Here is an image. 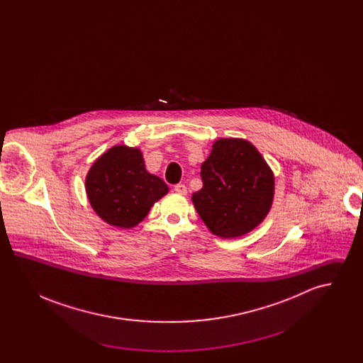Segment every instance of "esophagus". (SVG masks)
Instances as JSON below:
<instances>
[{
  "label": "esophagus",
  "instance_id": "esophagus-1",
  "mask_svg": "<svg viewBox=\"0 0 363 363\" xmlns=\"http://www.w3.org/2000/svg\"><path fill=\"white\" fill-rule=\"evenodd\" d=\"M174 190H175L178 194H181V196H186V194H188V188H186L185 185H182V184L175 185Z\"/></svg>",
  "mask_w": 363,
  "mask_h": 363
}]
</instances>
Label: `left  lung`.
<instances>
[{
    "label": "left lung",
    "mask_w": 363,
    "mask_h": 363,
    "mask_svg": "<svg viewBox=\"0 0 363 363\" xmlns=\"http://www.w3.org/2000/svg\"><path fill=\"white\" fill-rule=\"evenodd\" d=\"M203 189L191 201L208 230L220 238H238L267 218L275 196V175L247 140L218 138L201 164Z\"/></svg>",
    "instance_id": "left-lung-1"
}]
</instances>
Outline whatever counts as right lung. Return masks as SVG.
<instances>
[{
	"mask_svg": "<svg viewBox=\"0 0 363 363\" xmlns=\"http://www.w3.org/2000/svg\"><path fill=\"white\" fill-rule=\"evenodd\" d=\"M86 193L91 207L107 225L133 228L169 193V186L147 172L140 148L120 144L92 163Z\"/></svg>",
	"mask_w": 363,
	"mask_h": 363,
	"instance_id": "right-lung-1",
	"label": "right lung"
}]
</instances>
